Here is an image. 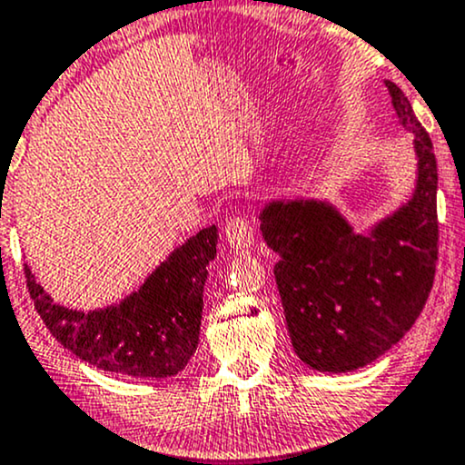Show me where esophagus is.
Wrapping results in <instances>:
<instances>
[{
  "instance_id": "1",
  "label": "esophagus",
  "mask_w": 465,
  "mask_h": 465,
  "mask_svg": "<svg viewBox=\"0 0 465 465\" xmlns=\"http://www.w3.org/2000/svg\"><path fill=\"white\" fill-rule=\"evenodd\" d=\"M223 237H226L228 246H231L232 250H248L254 243V228L250 226V222L246 217L234 215L226 222Z\"/></svg>"
}]
</instances>
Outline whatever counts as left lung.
Listing matches in <instances>:
<instances>
[{
	"mask_svg": "<svg viewBox=\"0 0 465 465\" xmlns=\"http://www.w3.org/2000/svg\"><path fill=\"white\" fill-rule=\"evenodd\" d=\"M398 123L413 134L415 189L367 232L327 200H270L259 222L279 254L276 288L296 356L347 373L398 345L429 299L437 263V160L409 98L387 81Z\"/></svg>",
	"mask_w": 465,
	"mask_h": 465,
	"instance_id": "1",
	"label": "left lung"
}]
</instances>
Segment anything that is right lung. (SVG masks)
Returning a JSON list of instances; mask_svg holds the SVG:
<instances>
[{
  "label": "right lung",
  "instance_id": "add662e5",
  "mask_svg": "<svg viewBox=\"0 0 465 465\" xmlns=\"http://www.w3.org/2000/svg\"><path fill=\"white\" fill-rule=\"evenodd\" d=\"M217 254V226L202 228L166 257L138 290L101 310L59 305L24 272L36 312L52 336L83 362L132 378H171L200 342L208 263Z\"/></svg>",
  "mask_w": 465,
  "mask_h": 465
}]
</instances>
